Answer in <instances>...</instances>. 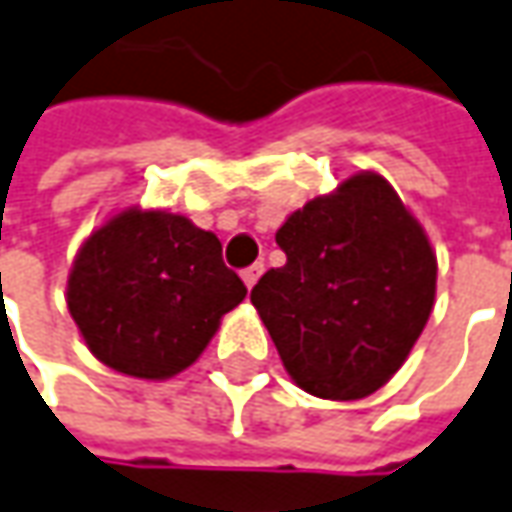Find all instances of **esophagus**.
<instances>
[{
	"label": "esophagus",
	"mask_w": 512,
	"mask_h": 512,
	"mask_svg": "<svg viewBox=\"0 0 512 512\" xmlns=\"http://www.w3.org/2000/svg\"><path fill=\"white\" fill-rule=\"evenodd\" d=\"M262 273H264V264L262 262L250 264L248 270H242V281L248 284V290H253V287H256V281L262 279Z\"/></svg>",
	"instance_id": "obj_1"
}]
</instances>
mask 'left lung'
<instances>
[{
    "instance_id": "8db88e82",
    "label": "left lung",
    "mask_w": 512,
    "mask_h": 512,
    "mask_svg": "<svg viewBox=\"0 0 512 512\" xmlns=\"http://www.w3.org/2000/svg\"><path fill=\"white\" fill-rule=\"evenodd\" d=\"M287 264L250 301L298 389L360 400L389 383L437 298V253L377 171L312 197L276 231Z\"/></svg>"
}]
</instances>
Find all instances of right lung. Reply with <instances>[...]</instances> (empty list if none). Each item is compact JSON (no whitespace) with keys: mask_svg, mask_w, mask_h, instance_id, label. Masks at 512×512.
Returning <instances> with one entry per match:
<instances>
[{"mask_svg":"<svg viewBox=\"0 0 512 512\" xmlns=\"http://www.w3.org/2000/svg\"><path fill=\"white\" fill-rule=\"evenodd\" d=\"M245 296L216 233L140 205L106 216L67 276V310L89 352L137 380H168L197 363Z\"/></svg>","mask_w":512,"mask_h":512,"instance_id":"obj_1","label":"right lung"}]
</instances>
